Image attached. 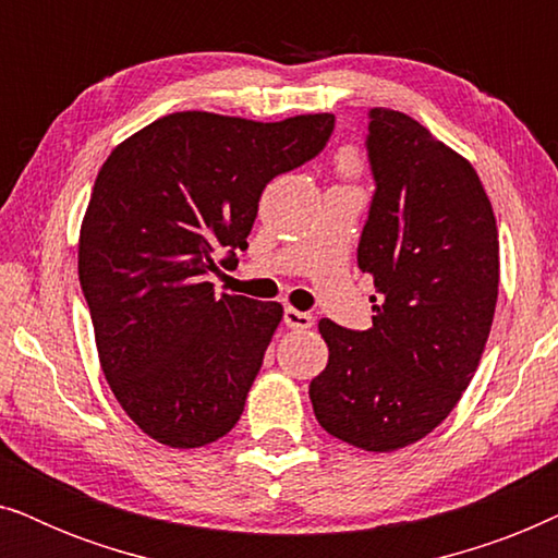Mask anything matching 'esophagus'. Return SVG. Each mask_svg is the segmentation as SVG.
I'll list each match as a JSON object with an SVG mask.
<instances>
[{"label": "esophagus", "instance_id": "1", "mask_svg": "<svg viewBox=\"0 0 558 558\" xmlns=\"http://www.w3.org/2000/svg\"><path fill=\"white\" fill-rule=\"evenodd\" d=\"M312 323H315V319H312L310 312H300L294 307L284 310V325L292 327V330H307V327H312Z\"/></svg>", "mask_w": 558, "mask_h": 558}]
</instances>
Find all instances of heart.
Instances as JSON below:
<instances>
[{"instance_id": "1", "label": "heart", "mask_w": 558, "mask_h": 558, "mask_svg": "<svg viewBox=\"0 0 558 558\" xmlns=\"http://www.w3.org/2000/svg\"><path fill=\"white\" fill-rule=\"evenodd\" d=\"M338 167H340L342 174H355L357 170H361V159H357L353 149H345L338 159Z\"/></svg>"}]
</instances>
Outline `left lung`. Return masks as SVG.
<instances>
[{"label":"left lung","mask_w":558,"mask_h":558,"mask_svg":"<svg viewBox=\"0 0 558 558\" xmlns=\"http://www.w3.org/2000/svg\"><path fill=\"white\" fill-rule=\"evenodd\" d=\"M368 159L357 266L376 315L363 332L319 319L330 357L310 399L327 434L393 452L437 429L475 376L498 302V226L475 167L407 113L371 111Z\"/></svg>","instance_id":"obj_1"}]
</instances>
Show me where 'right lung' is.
<instances>
[{"label":"right lung","mask_w":558,"mask_h":558,"mask_svg":"<svg viewBox=\"0 0 558 558\" xmlns=\"http://www.w3.org/2000/svg\"><path fill=\"white\" fill-rule=\"evenodd\" d=\"M332 113L251 121L178 111L111 151L78 239L98 361L126 416L159 445L205 447L243 414L279 302L216 294L248 248L258 197L317 155Z\"/></svg>","instance_id":"right-lung-1"}]
</instances>
